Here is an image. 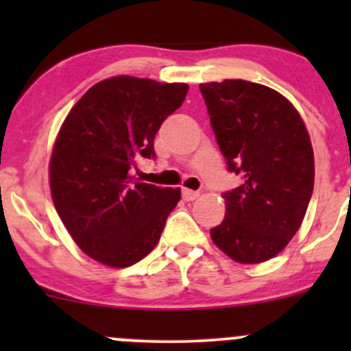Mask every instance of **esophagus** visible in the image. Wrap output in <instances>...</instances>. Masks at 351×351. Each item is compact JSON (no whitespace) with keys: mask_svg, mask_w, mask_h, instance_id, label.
<instances>
[{"mask_svg":"<svg viewBox=\"0 0 351 351\" xmlns=\"http://www.w3.org/2000/svg\"><path fill=\"white\" fill-rule=\"evenodd\" d=\"M182 195H183V200L192 202V200H195V198L200 197V192H195V190H190V189H183Z\"/></svg>","mask_w":351,"mask_h":351,"instance_id":"esophagus-1","label":"esophagus"}]
</instances>
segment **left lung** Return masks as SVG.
<instances>
[{
    "instance_id": "left-lung-1",
    "label": "left lung",
    "mask_w": 351,
    "mask_h": 351,
    "mask_svg": "<svg viewBox=\"0 0 351 351\" xmlns=\"http://www.w3.org/2000/svg\"><path fill=\"white\" fill-rule=\"evenodd\" d=\"M228 169L243 183L222 193L226 217L212 241L238 263L280 253L302 224L314 189V154L287 98L244 80L200 84Z\"/></svg>"
}]
</instances>
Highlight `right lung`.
<instances>
[{
    "label": "right lung",
    "mask_w": 351,
    "mask_h": 351,
    "mask_svg": "<svg viewBox=\"0 0 351 351\" xmlns=\"http://www.w3.org/2000/svg\"><path fill=\"white\" fill-rule=\"evenodd\" d=\"M189 84L117 76L91 86L66 117L51 158L56 210L77 246L125 268L154 250L180 189L143 183L139 158H156L154 136L185 101Z\"/></svg>",
    "instance_id": "add662e5"
}]
</instances>
